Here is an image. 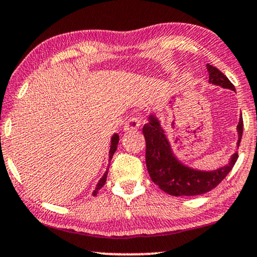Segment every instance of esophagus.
<instances>
[{
  "label": "esophagus",
  "instance_id": "esophagus-1",
  "mask_svg": "<svg viewBox=\"0 0 257 257\" xmlns=\"http://www.w3.org/2000/svg\"><path fill=\"white\" fill-rule=\"evenodd\" d=\"M141 123H142L141 118L136 117V116L130 117L129 120L125 122L124 130H125V132H132V130H137V129L141 127Z\"/></svg>",
  "mask_w": 257,
  "mask_h": 257
}]
</instances>
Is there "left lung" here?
Here are the masks:
<instances>
[{
    "instance_id": "1",
    "label": "left lung",
    "mask_w": 257,
    "mask_h": 257,
    "mask_svg": "<svg viewBox=\"0 0 257 257\" xmlns=\"http://www.w3.org/2000/svg\"><path fill=\"white\" fill-rule=\"evenodd\" d=\"M206 67L211 84L235 91L234 85L221 71L209 64L206 65ZM236 129L238 135L236 146L238 147L243 132L242 115ZM143 135L147 144L146 163L150 178L162 191L170 196L191 197L213 190L225 179L238 157L237 153H234L228 164L212 171H201L183 164L173 154L164 129L162 128L160 120L154 114L149 115L148 123L144 124Z\"/></svg>"
}]
</instances>
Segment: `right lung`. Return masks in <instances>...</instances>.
Returning a JSON list of instances; mask_svg holds the SVG:
<instances>
[{"label":"right lung","mask_w":257,"mask_h":257,"mask_svg":"<svg viewBox=\"0 0 257 257\" xmlns=\"http://www.w3.org/2000/svg\"><path fill=\"white\" fill-rule=\"evenodd\" d=\"M118 140H120V139H118L117 134H114V135L111 136V140H110V149H109V162H110L111 158H113V155H114V153H115V151H116V149H117ZM108 170H109V169L106 170V172H104V175H103L102 177H101V179L99 180V183H97L95 190L93 191V196H96V193L99 192V190L104 185V183H106L107 175H108Z\"/></svg>","instance_id":"add662e5"}]
</instances>
